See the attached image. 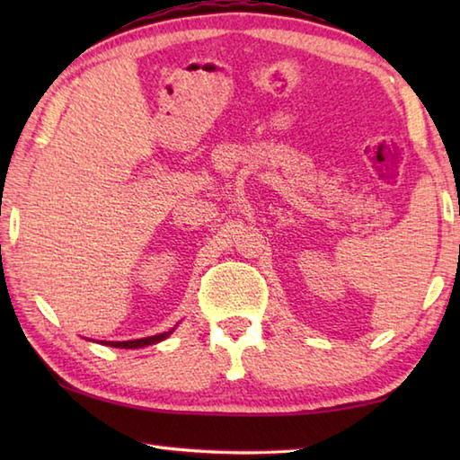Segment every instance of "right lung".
<instances>
[{
    "label": "right lung",
    "instance_id": "obj_1",
    "mask_svg": "<svg viewBox=\"0 0 460 460\" xmlns=\"http://www.w3.org/2000/svg\"><path fill=\"white\" fill-rule=\"evenodd\" d=\"M170 334H172V330L164 332V334H158V336H148V338L128 340V341H104V344L112 346V348H144V346H150V344H158V341L165 340Z\"/></svg>",
    "mask_w": 460,
    "mask_h": 460
}]
</instances>
